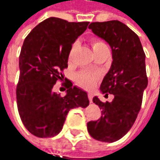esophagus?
<instances>
[{
  "instance_id": "1",
  "label": "esophagus",
  "mask_w": 160,
  "mask_h": 160,
  "mask_svg": "<svg viewBox=\"0 0 160 160\" xmlns=\"http://www.w3.org/2000/svg\"><path fill=\"white\" fill-rule=\"evenodd\" d=\"M92 98H93V93H92V92H89V93H88V99L90 101V102H92Z\"/></svg>"
}]
</instances>
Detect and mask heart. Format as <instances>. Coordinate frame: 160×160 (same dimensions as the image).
Here are the masks:
<instances>
[{
	"label": "heart",
	"mask_w": 160,
	"mask_h": 160,
	"mask_svg": "<svg viewBox=\"0 0 160 160\" xmlns=\"http://www.w3.org/2000/svg\"><path fill=\"white\" fill-rule=\"evenodd\" d=\"M91 44H92L93 51L97 50L98 48H100L101 47L105 45L102 40L98 39V38H92ZM97 78H98V76L95 73L89 72V71H84V72H80L76 75V81L80 86H82L84 88L90 89L94 85Z\"/></svg>",
	"instance_id": "1"
}]
</instances>
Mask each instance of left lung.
<instances>
[{
	"mask_svg": "<svg viewBox=\"0 0 160 160\" xmlns=\"http://www.w3.org/2000/svg\"><path fill=\"white\" fill-rule=\"evenodd\" d=\"M88 28L112 48V63L100 90L114 98L102 102L93 97L92 102L102 109V116L89 122L87 130L95 140L113 142L131 130L139 114L148 85L145 53L138 35L119 20L92 22Z\"/></svg>",
	"mask_w": 160,
	"mask_h": 160,
	"instance_id": "left-lung-1",
	"label": "left lung"
}]
</instances>
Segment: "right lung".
<instances>
[{
  "label": "right lung",
  "mask_w": 160,
  "mask_h": 160,
  "mask_svg": "<svg viewBox=\"0 0 160 160\" xmlns=\"http://www.w3.org/2000/svg\"><path fill=\"white\" fill-rule=\"evenodd\" d=\"M89 22H68L51 17L43 20L26 37L19 58L20 77L17 106L26 129L38 138L58 135L68 112L89 104L87 92L68 81L67 94L54 92L63 80L72 44L83 34Z\"/></svg>",
  "instance_id": "obj_1"
}]
</instances>
